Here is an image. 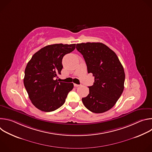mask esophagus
Here are the masks:
<instances>
[{
    "mask_svg": "<svg viewBox=\"0 0 152 152\" xmlns=\"http://www.w3.org/2000/svg\"><path fill=\"white\" fill-rule=\"evenodd\" d=\"M74 86H76V87H77V86H79L80 85H78V84H76V83H74Z\"/></svg>",
    "mask_w": 152,
    "mask_h": 152,
    "instance_id": "obj_1",
    "label": "esophagus"
}]
</instances>
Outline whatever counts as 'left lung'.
I'll return each mask as SVG.
<instances>
[{
	"label": "left lung",
	"mask_w": 152,
	"mask_h": 152,
	"mask_svg": "<svg viewBox=\"0 0 152 152\" xmlns=\"http://www.w3.org/2000/svg\"><path fill=\"white\" fill-rule=\"evenodd\" d=\"M76 49L83 55L88 73L94 77L88 95L82 99L84 106L94 113L110 110L124 90L125 74L118 58L102 42L80 43Z\"/></svg>",
	"instance_id": "left-lung-1"
}]
</instances>
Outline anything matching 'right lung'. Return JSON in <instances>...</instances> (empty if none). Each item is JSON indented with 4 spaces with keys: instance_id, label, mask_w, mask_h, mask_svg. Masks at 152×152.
<instances>
[{
    "instance_id": "obj_1",
    "label": "right lung",
    "mask_w": 152,
    "mask_h": 152,
    "mask_svg": "<svg viewBox=\"0 0 152 152\" xmlns=\"http://www.w3.org/2000/svg\"><path fill=\"white\" fill-rule=\"evenodd\" d=\"M76 44L48 45L36 52L28 62L23 79L32 104L38 110L52 112L60 107L73 88V83L58 82L65 55L75 49Z\"/></svg>"
}]
</instances>
